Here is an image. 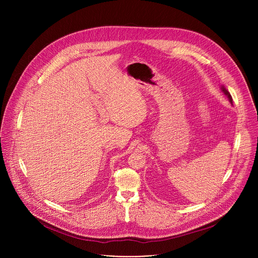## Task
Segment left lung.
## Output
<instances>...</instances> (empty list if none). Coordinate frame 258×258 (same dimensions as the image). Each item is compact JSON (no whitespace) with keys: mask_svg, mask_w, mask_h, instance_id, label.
<instances>
[{"mask_svg":"<svg viewBox=\"0 0 258 258\" xmlns=\"http://www.w3.org/2000/svg\"><path fill=\"white\" fill-rule=\"evenodd\" d=\"M222 91L225 93V95L229 98V100H230V102L231 103H233V99H232V96H231V94L226 90V88H224V87H222Z\"/></svg>","mask_w":258,"mask_h":258,"instance_id":"1","label":"left lung"}]
</instances>
